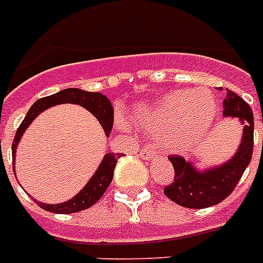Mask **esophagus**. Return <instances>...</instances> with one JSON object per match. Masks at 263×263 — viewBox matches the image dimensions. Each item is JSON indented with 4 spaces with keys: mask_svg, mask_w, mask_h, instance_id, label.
<instances>
[{
    "mask_svg": "<svg viewBox=\"0 0 263 263\" xmlns=\"http://www.w3.org/2000/svg\"><path fill=\"white\" fill-rule=\"evenodd\" d=\"M139 156L142 157L143 160H152V158L156 157V154H154V150H153L152 146H144V147L139 152Z\"/></svg>",
    "mask_w": 263,
    "mask_h": 263,
    "instance_id": "34e87169",
    "label": "esophagus"
}]
</instances>
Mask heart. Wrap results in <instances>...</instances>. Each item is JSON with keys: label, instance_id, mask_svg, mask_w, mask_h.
<instances>
[{"label": "heart", "instance_id": "obj_1", "mask_svg": "<svg viewBox=\"0 0 263 263\" xmlns=\"http://www.w3.org/2000/svg\"><path fill=\"white\" fill-rule=\"evenodd\" d=\"M214 98L206 91L171 92L150 109L140 111V121L154 132L176 131V144L195 142L216 119Z\"/></svg>", "mask_w": 263, "mask_h": 263}]
</instances>
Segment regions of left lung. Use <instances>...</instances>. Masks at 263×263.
I'll return each instance as SVG.
<instances>
[{"instance_id": "left-lung-1", "label": "left lung", "mask_w": 263, "mask_h": 263, "mask_svg": "<svg viewBox=\"0 0 263 263\" xmlns=\"http://www.w3.org/2000/svg\"><path fill=\"white\" fill-rule=\"evenodd\" d=\"M225 117H239L245 124L243 139L233 158L218 168L198 172L181 156H169L175 179L164 188V194L175 203L190 209H204L228 198L249 166L254 148L253 110L236 92L227 90L224 99Z\"/></svg>"}]
</instances>
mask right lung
<instances>
[{"label":"right lung","mask_w":263,"mask_h":263,"mask_svg":"<svg viewBox=\"0 0 263 263\" xmlns=\"http://www.w3.org/2000/svg\"><path fill=\"white\" fill-rule=\"evenodd\" d=\"M59 103H76V105H80L82 107H86L90 113H92L98 119L106 136H109L111 127H113V107H111L110 101L101 92H90V91H83L79 90V88H65V90L60 91L57 94L38 99L30 107V110L26 115L22 124L18 125L16 135H14L13 143H12L13 162L14 158H16V147H17V143L20 138H22L23 132L26 131L27 127L32 123V120L41 111H43L47 107L59 105ZM120 157H124L123 153H119V154L107 153L102 162H101V165H99V168L97 169L95 175L91 177L90 181L87 183V185L78 195L73 196L72 199L59 204L41 203V202H36L34 199L35 203L38 204L39 208H42L43 210H47V212L51 213H60V214H71V213L82 212L84 209H88L101 199V196L105 194L109 184L111 183L116 164H117V160Z\"/></svg>","instance_id":"obj_1"}]
</instances>
